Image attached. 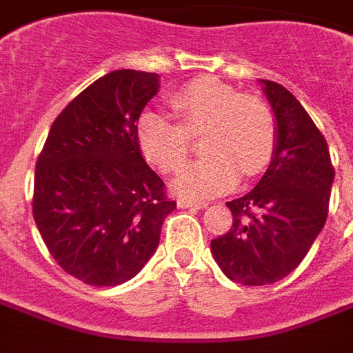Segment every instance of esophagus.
I'll return each instance as SVG.
<instances>
[{"instance_id": "esophagus-1", "label": "esophagus", "mask_w": 353, "mask_h": 353, "mask_svg": "<svg viewBox=\"0 0 353 353\" xmlns=\"http://www.w3.org/2000/svg\"><path fill=\"white\" fill-rule=\"evenodd\" d=\"M177 206H179V208H189V210H202V208H206V202H196V200L179 199V200H177Z\"/></svg>"}]
</instances>
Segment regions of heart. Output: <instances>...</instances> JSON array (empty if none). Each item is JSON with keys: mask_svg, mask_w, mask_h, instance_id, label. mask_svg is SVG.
Segmentation results:
<instances>
[{"mask_svg": "<svg viewBox=\"0 0 353 353\" xmlns=\"http://www.w3.org/2000/svg\"><path fill=\"white\" fill-rule=\"evenodd\" d=\"M172 123L147 111L136 124V141L147 162L162 174H176L191 154V138L200 139L204 159L176 177L181 196L212 199L240 179L259 176L272 161L276 121L270 105L255 94H238L225 81L196 77L170 94Z\"/></svg>", "mask_w": 353, "mask_h": 353, "instance_id": "obj_1", "label": "heart"}]
</instances>
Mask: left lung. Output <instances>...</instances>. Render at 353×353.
Returning <instances> with one entry per match:
<instances>
[{
  "mask_svg": "<svg viewBox=\"0 0 353 353\" xmlns=\"http://www.w3.org/2000/svg\"><path fill=\"white\" fill-rule=\"evenodd\" d=\"M276 117V149L257 187L227 202L230 229L212 240L227 278L268 285L293 272L325 225L334 168L323 134L288 88L265 81Z\"/></svg>",
  "mask_w": 353,
  "mask_h": 353,
  "instance_id": "left-lung-1",
  "label": "left lung"
}]
</instances>
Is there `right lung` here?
<instances>
[{
    "label": "right lung",
    "instance_id": "obj_1",
    "mask_svg": "<svg viewBox=\"0 0 353 353\" xmlns=\"http://www.w3.org/2000/svg\"><path fill=\"white\" fill-rule=\"evenodd\" d=\"M157 92V73L117 70L94 81L57 117L35 162V225L58 266L88 285L134 278L176 210L136 141Z\"/></svg>",
    "mask_w": 353,
    "mask_h": 353
}]
</instances>
